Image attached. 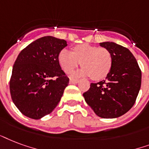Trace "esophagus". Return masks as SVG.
Wrapping results in <instances>:
<instances>
[{"mask_svg": "<svg viewBox=\"0 0 149 149\" xmlns=\"http://www.w3.org/2000/svg\"><path fill=\"white\" fill-rule=\"evenodd\" d=\"M69 83L70 84H77V83H78V79H71Z\"/></svg>", "mask_w": 149, "mask_h": 149, "instance_id": "obj_1", "label": "esophagus"}]
</instances>
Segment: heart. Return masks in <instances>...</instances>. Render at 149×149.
<instances>
[{
	"mask_svg": "<svg viewBox=\"0 0 149 149\" xmlns=\"http://www.w3.org/2000/svg\"><path fill=\"white\" fill-rule=\"evenodd\" d=\"M58 61L63 71L68 74L72 72L81 62L84 68L74 76H91L96 81L106 78L112 67V56L108 49L86 43L74 47V52L62 49Z\"/></svg>",
	"mask_w": 149,
	"mask_h": 149,
	"instance_id": "1",
	"label": "heart"
}]
</instances>
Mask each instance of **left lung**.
Masks as SVG:
<instances>
[{"mask_svg":"<svg viewBox=\"0 0 149 149\" xmlns=\"http://www.w3.org/2000/svg\"><path fill=\"white\" fill-rule=\"evenodd\" d=\"M100 45L111 54V69L106 80L91 83L83 96L97 116L116 118L126 113L134 104L141 84V71L127 48L113 42Z\"/></svg>","mask_w":149,"mask_h":149,"instance_id":"left-lung-1","label":"left lung"}]
</instances>
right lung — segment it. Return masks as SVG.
I'll return each mask as SVG.
<instances>
[{"label": "right lung", "instance_id": "add662e5", "mask_svg": "<svg viewBox=\"0 0 149 149\" xmlns=\"http://www.w3.org/2000/svg\"><path fill=\"white\" fill-rule=\"evenodd\" d=\"M67 46L64 40L47 36L31 42L18 54L12 68L10 93L23 115L39 120L58 105L69 82L58 61Z\"/></svg>", "mask_w": 149, "mask_h": 149}]
</instances>
